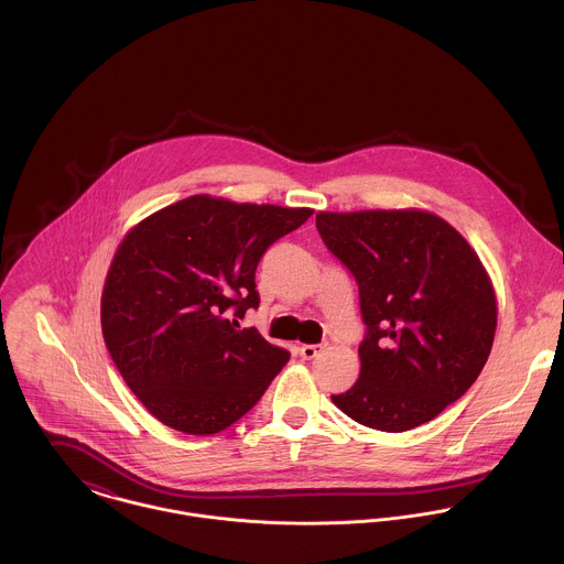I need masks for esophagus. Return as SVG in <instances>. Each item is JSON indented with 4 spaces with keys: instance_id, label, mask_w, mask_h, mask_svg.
<instances>
[{
    "instance_id": "obj_1",
    "label": "esophagus",
    "mask_w": 564,
    "mask_h": 564,
    "mask_svg": "<svg viewBox=\"0 0 564 564\" xmlns=\"http://www.w3.org/2000/svg\"><path fill=\"white\" fill-rule=\"evenodd\" d=\"M323 349H325V345H302L300 354H302V358L313 360L317 354H322Z\"/></svg>"
}]
</instances>
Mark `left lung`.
<instances>
[{
	"label": "left lung",
	"instance_id": "obj_1",
	"mask_svg": "<svg viewBox=\"0 0 564 564\" xmlns=\"http://www.w3.org/2000/svg\"><path fill=\"white\" fill-rule=\"evenodd\" d=\"M317 230L354 275L367 325L360 378L332 402L382 432L432 421L471 389L492 347L497 302L478 253L423 210L319 213Z\"/></svg>",
	"mask_w": 564,
	"mask_h": 564
}]
</instances>
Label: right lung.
Listing matches in <instances>:
<instances>
[{"mask_svg": "<svg viewBox=\"0 0 564 564\" xmlns=\"http://www.w3.org/2000/svg\"><path fill=\"white\" fill-rule=\"evenodd\" d=\"M311 208L193 195L119 245L101 295V332L132 393L164 425L215 434L239 421L289 362L256 327V267Z\"/></svg>", "mask_w": 564, "mask_h": 564, "instance_id": "1", "label": "right lung"}]
</instances>
